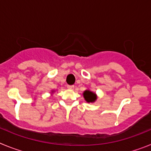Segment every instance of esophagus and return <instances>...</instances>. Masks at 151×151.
<instances>
[{"instance_id": "34e87169", "label": "esophagus", "mask_w": 151, "mask_h": 151, "mask_svg": "<svg viewBox=\"0 0 151 151\" xmlns=\"http://www.w3.org/2000/svg\"><path fill=\"white\" fill-rule=\"evenodd\" d=\"M67 88L72 90V89L74 88V85H67Z\"/></svg>"}]
</instances>
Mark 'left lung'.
Instances as JSON below:
<instances>
[{
	"mask_svg": "<svg viewBox=\"0 0 151 151\" xmlns=\"http://www.w3.org/2000/svg\"><path fill=\"white\" fill-rule=\"evenodd\" d=\"M82 94H83V97L85 98V101L87 103H94L97 101V96L95 92L91 91L88 89L85 90Z\"/></svg>",
	"mask_w": 151,
	"mask_h": 151,
	"instance_id": "left-lung-1",
	"label": "left lung"
}]
</instances>
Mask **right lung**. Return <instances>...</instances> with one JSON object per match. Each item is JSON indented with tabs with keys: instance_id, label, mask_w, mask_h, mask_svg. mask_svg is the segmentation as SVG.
<instances>
[{
	"instance_id": "obj_1",
	"label": "right lung",
	"mask_w": 151,
	"mask_h": 151,
	"mask_svg": "<svg viewBox=\"0 0 151 151\" xmlns=\"http://www.w3.org/2000/svg\"><path fill=\"white\" fill-rule=\"evenodd\" d=\"M51 92L53 93V92H54V91H51Z\"/></svg>"
}]
</instances>
